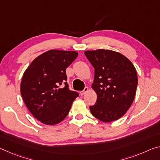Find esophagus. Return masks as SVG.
<instances>
[{"label":"esophagus","instance_id":"34e87169","mask_svg":"<svg viewBox=\"0 0 160 160\" xmlns=\"http://www.w3.org/2000/svg\"><path fill=\"white\" fill-rule=\"evenodd\" d=\"M88 87H85L84 90H82V91H80V94L81 95H84V94H85L86 92H88Z\"/></svg>","mask_w":160,"mask_h":160}]
</instances>
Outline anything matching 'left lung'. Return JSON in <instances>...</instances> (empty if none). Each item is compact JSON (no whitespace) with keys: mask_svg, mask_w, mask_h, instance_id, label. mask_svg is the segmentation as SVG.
<instances>
[{"mask_svg":"<svg viewBox=\"0 0 160 160\" xmlns=\"http://www.w3.org/2000/svg\"><path fill=\"white\" fill-rule=\"evenodd\" d=\"M85 55L95 68L92 88L98 98L90 106L91 113L105 122L118 120L135 98L138 87L135 66L121 53L110 50H87Z\"/></svg>","mask_w":160,"mask_h":160,"instance_id":"obj_1","label":"left lung"}]
</instances>
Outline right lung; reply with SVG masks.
I'll return each instance as SVG.
<instances>
[{"instance_id": "add662e5", "label": "right lung", "mask_w": 160, "mask_h": 160, "mask_svg": "<svg viewBox=\"0 0 160 160\" xmlns=\"http://www.w3.org/2000/svg\"><path fill=\"white\" fill-rule=\"evenodd\" d=\"M75 51L50 50L32 61L25 71L21 93L38 120L53 125L66 118L79 94L69 89L65 70L77 58ZM64 84L63 88L60 85Z\"/></svg>"}]
</instances>
